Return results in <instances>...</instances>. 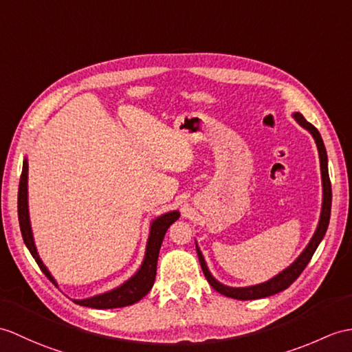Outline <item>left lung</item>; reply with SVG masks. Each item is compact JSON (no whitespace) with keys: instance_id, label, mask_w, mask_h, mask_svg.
Wrapping results in <instances>:
<instances>
[{"instance_id":"8db88e82","label":"left lung","mask_w":352,"mask_h":352,"mask_svg":"<svg viewBox=\"0 0 352 352\" xmlns=\"http://www.w3.org/2000/svg\"><path fill=\"white\" fill-rule=\"evenodd\" d=\"M292 117L296 118V121L298 122L301 127H305L307 132L314 136L315 142H316V146H318V154H320L321 178H322V208H321L320 222H318L316 231H315L312 239H310L306 249L301 252V255L296 261H294V263L288 268H285L283 272H280L279 274L274 276L273 279H270V280H267L264 283H259V285H253V287L232 288V287H226V285L216 280L214 277L211 276L210 270H208V267L206 264V259H204V256H202V252L199 250L198 244H196V253H198L199 264H201V268H202L204 274H206V277H207L208 283L217 292L223 294V296L230 297V298H235V300H258V298L274 296V294L280 292L283 289H287L289 285L294 280H296L301 273H303V270L309 264V261L312 259L316 248L320 246L321 240L324 239V235L327 232V228H329L330 211H331V183H330V177H329V159H327V151H325V146H324V142H322V138H321L320 132H318V129L315 126L310 124L309 121H306V118L301 116V113L296 112Z\"/></svg>"}]
</instances>
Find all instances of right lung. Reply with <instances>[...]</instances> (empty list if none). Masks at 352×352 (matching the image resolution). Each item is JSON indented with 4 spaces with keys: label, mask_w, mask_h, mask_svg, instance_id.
Masks as SVG:
<instances>
[{
    "label": "right lung",
    "mask_w": 352,
    "mask_h": 352,
    "mask_svg": "<svg viewBox=\"0 0 352 352\" xmlns=\"http://www.w3.org/2000/svg\"><path fill=\"white\" fill-rule=\"evenodd\" d=\"M18 216H19V226L22 232V239L25 246L28 248L32 258L36 259L37 265L45 273L49 280L56 285L52 274L40 259L34 239H32L31 223H30V213H28V160L23 159L22 165V175L19 179V192H18ZM179 217L178 211H169L154 219L150 226V236L146 241L145 256L142 261V265L139 267L138 272L126 280L118 288L99 294V296L84 298V300H73L79 306L85 307H94V309H116V307H124L136 303V301L145 297L148 291L153 288L154 279H156V270H157V258L159 250L162 246L163 236H165L168 228L173 225L175 220Z\"/></svg>",
    "instance_id": "obj_1"
}]
</instances>
